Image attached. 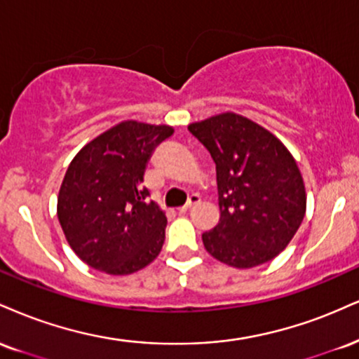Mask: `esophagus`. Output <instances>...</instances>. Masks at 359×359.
Returning a JSON list of instances; mask_svg holds the SVG:
<instances>
[{
    "label": "esophagus",
    "mask_w": 359,
    "mask_h": 359,
    "mask_svg": "<svg viewBox=\"0 0 359 359\" xmlns=\"http://www.w3.org/2000/svg\"><path fill=\"white\" fill-rule=\"evenodd\" d=\"M198 202H201V197H198V196H196V194H194V196H191V198H189V201H187V204H185L184 207H180L179 212H187L189 209H192V207H194V205H197Z\"/></svg>",
    "instance_id": "1"
}]
</instances>
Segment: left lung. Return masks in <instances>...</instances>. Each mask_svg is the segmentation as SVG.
<instances>
[{"instance_id":"8db88e82","label":"left lung","mask_w":359,"mask_h":359,"mask_svg":"<svg viewBox=\"0 0 359 359\" xmlns=\"http://www.w3.org/2000/svg\"><path fill=\"white\" fill-rule=\"evenodd\" d=\"M215 162L221 219L202 234L207 252L249 269L273 261L299 229L306 189L299 167L274 133L224 111L189 125Z\"/></svg>"}]
</instances>
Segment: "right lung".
I'll return each instance as SVG.
<instances>
[{
    "instance_id": "obj_1",
    "label": "right lung",
    "mask_w": 359,
    "mask_h": 359,
    "mask_svg": "<svg viewBox=\"0 0 359 359\" xmlns=\"http://www.w3.org/2000/svg\"><path fill=\"white\" fill-rule=\"evenodd\" d=\"M170 125L123 120L73 157L58 192L60 226L73 252L102 273L127 276L161 254L167 217L142 187L152 150Z\"/></svg>"
}]
</instances>
